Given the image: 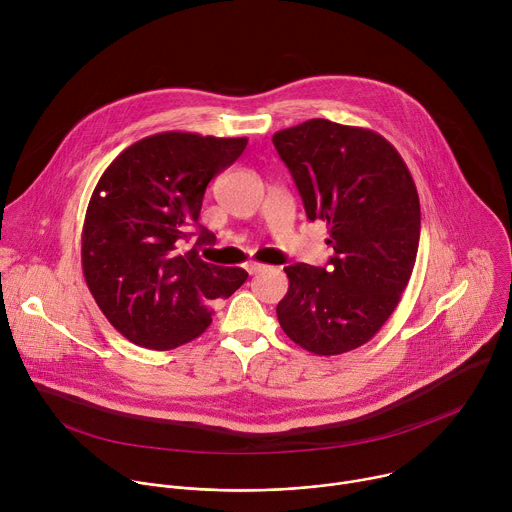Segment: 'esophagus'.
Here are the masks:
<instances>
[{"label":"esophagus","instance_id":"obj_1","mask_svg":"<svg viewBox=\"0 0 512 512\" xmlns=\"http://www.w3.org/2000/svg\"><path fill=\"white\" fill-rule=\"evenodd\" d=\"M245 269L249 271V275H257V273L265 271V269H267V265H263V263H257V261H251V263H247V265H245Z\"/></svg>","mask_w":512,"mask_h":512}]
</instances>
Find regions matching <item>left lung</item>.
<instances>
[{"label":"left lung","instance_id":"8db88e82","mask_svg":"<svg viewBox=\"0 0 512 512\" xmlns=\"http://www.w3.org/2000/svg\"><path fill=\"white\" fill-rule=\"evenodd\" d=\"M310 221L328 223L326 267L287 265L277 304L283 332L320 356L369 342L405 291L419 247L421 210L411 172L379 133L310 119L273 135Z\"/></svg>","mask_w":512,"mask_h":512}]
</instances>
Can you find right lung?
I'll use <instances>...</instances> for the list:
<instances>
[{"instance_id":"1","label":"right lung","mask_w":512,"mask_h":512,"mask_svg":"<svg viewBox=\"0 0 512 512\" xmlns=\"http://www.w3.org/2000/svg\"><path fill=\"white\" fill-rule=\"evenodd\" d=\"M247 148V137L164 131L123 150L103 172L83 225L91 294L133 344L172 350L212 322L210 304L247 281L198 251L216 237L198 225L208 182Z\"/></svg>"}]
</instances>
